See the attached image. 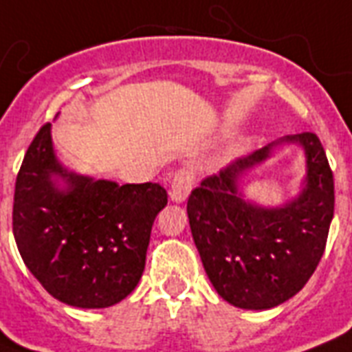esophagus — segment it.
<instances>
[{
    "label": "esophagus",
    "mask_w": 352,
    "mask_h": 352,
    "mask_svg": "<svg viewBox=\"0 0 352 352\" xmlns=\"http://www.w3.org/2000/svg\"><path fill=\"white\" fill-rule=\"evenodd\" d=\"M193 186V173L190 168H181L175 171V175L171 179V188H170V197L175 203H182L186 201L188 193L192 192Z\"/></svg>",
    "instance_id": "34e87169"
}]
</instances>
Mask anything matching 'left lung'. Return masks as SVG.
Returning a JSON list of instances; mask_svg holds the SVG:
<instances>
[{"label": "left lung", "mask_w": 352, "mask_h": 352, "mask_svg": "<svg viewBox=\"0 0 352 352\" xmlns=\"http://www.w3.org/2000/svg\"><path fill=\"white\" fill-rule=\"evenodd\" d=\"M307 155V184L283 208L241 199L237 181L272 153L274 144L206 177L188 197V219L210 281L223 300L265 311L298 294L316 270L334 215V181L316 133L281 138Z\"/></svg>", "instance_id": "8db88e82"}]
</instances>
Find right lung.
<instances>
[{"instance_id": "1", "label": "right lung", "mask_w": 352, "mask_h": 352, "mask_svg": "<svg viewBox=\"0 0 352 352\" xmlns=\"http://www.w3.org/2000/svg\"><path fill=\"white\" fill-rule=\"evenodd\" d=\"M62 176L67 190L52 177ZM168 204L157 182L124 184L69 173L51 124L32 138L16 177L12 232L21 259L56 300L82 309L122 301L142 278L151 226Z\"/></svg>"}]
</instances>
